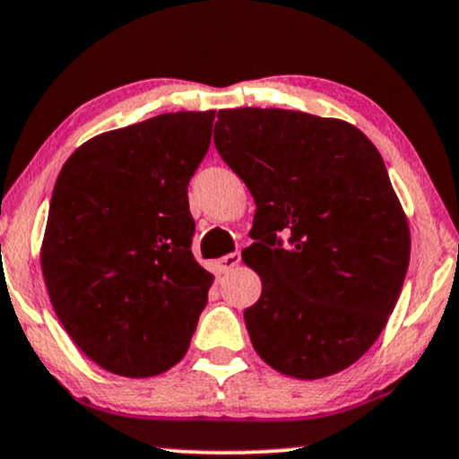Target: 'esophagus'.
<instances>
[{
	"instance_id": "1",
	"label": "esophagus",
	"mask_w": 459,
	"mask_h": 459,
	"mask_svg": "<svg viewBox=\"0 0 459 459\" xmlns=\"http://www.w3.org/2000/svg\"><path fill=\"white\" fill-rule=\"evenodd\" d=\"M239 263H241V254H239V252L226 254V256H222V258H218V260H216L218 269L222 271V273H229V271H233L235 266H239Z\"/></svg>"
}]
</instances>
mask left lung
I'll return each mask as SVG.
<instances>
[{
    "instance_id": "1",
    "label": "left lung",
    "mask_w": 459,
    "mask_h": 459,
    "mask_svg": "<svg viewBox=\"0 0 459 459\" xmlns=\"http://www.w3.org/2000/svg\"><path fill=\"white\" fill-rule=\"evenodd\" d=\"M213 143L256 203L243 249L263 281L243 311L254 350L294 379L351 367L385 328L411 256L379 150L345 120L277 108L220 109Z\"/></svg>"
}]
</instances>
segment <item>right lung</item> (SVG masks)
I'll return each mask as SVG.
<instances>
[{"label": "right lung", "instance_id": "1", "mask_svg": "<svg viewBox=\"0 0 459 459\" xmlns=\"http://www.w3.org/2000/svg\"><path fill=\"white\" fill-rule=\"evenodd\" d=\"M216 112L160 114L95 135L52 190L39 264L56 317L84 356L154 377L186 356L213 275L196 263L188 182Z\"/></svg>", "mask_w": 459, "mask_h": 459}]
</instances>
